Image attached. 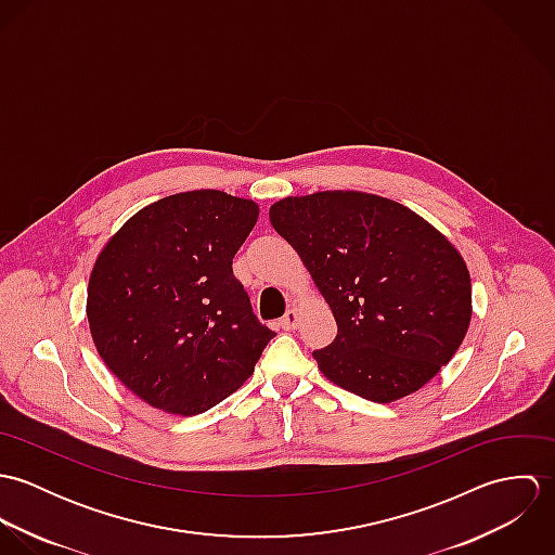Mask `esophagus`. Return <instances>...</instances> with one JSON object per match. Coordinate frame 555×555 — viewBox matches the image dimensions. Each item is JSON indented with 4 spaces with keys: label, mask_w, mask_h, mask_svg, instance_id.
<instances>
[{
    "label": "esophagus",
    "mask_w": 555,
    "mask_h": 555,
    "mask_svg": "<svg viewBox=\"0 0 555 555\" xmlns=\"http://www.w3.org/2000/svg\"><path fill=\"white\" fill-rule=\"evenodd\" d=\"M299 320H301V318H299V314H297L295 310H288L286 317L280 320V326H282L284 331H295V328L299 326Z\"/></svg>",
    "instance_id": "1"
}]
</instances>
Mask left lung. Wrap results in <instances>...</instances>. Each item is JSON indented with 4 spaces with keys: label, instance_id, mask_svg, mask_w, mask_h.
I'll return each instance as SVG.
<instances>
[{
    "label": "left lung",
    "instance_id": "1",
    "mask_svg": "<svg viewBox=\"0 0 555 555\" xmlns=\"http://www.w3.org/2000/svg\"><path fill=\"white\" fill-rule=\"evenodd\" d=\"M337 322L318 370L354 396L391 403L425 387L473 318L460 249L401 203L354 190L286 196L269 209Z\"/></svg>",
    "mask_w": 555,
    "mask_h": 555
}]
</instances>
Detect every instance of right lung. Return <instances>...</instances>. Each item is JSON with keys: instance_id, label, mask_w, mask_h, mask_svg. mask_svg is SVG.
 Returning a JSON list of instances; mask_svg holds the SVG:
<instances>
[{"instance_id": "add662e5", "label": "right lung", "mask_w": 555, "mask_h": 555, "mask_svg": "<svg viewBox=\"0 0 555 555\" xmlns=\"http://www.w3.org/2000/svg\"><path fill=\"white\" fill-rule=\"evenodd\" d=\"M258 211L222 190L170 194L137 211L93 262L87 320L95 350L162 412L192 416L235 393L275 335L233 275Z\"/></svg>"}]
</instances>
